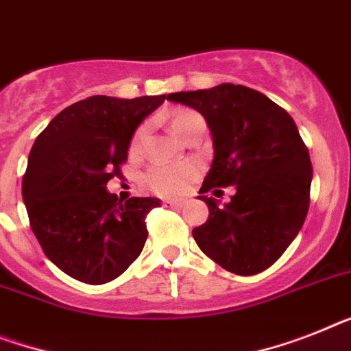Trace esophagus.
Returning a JSON list of instances; mask_svg holds the SVG:
<instances>
[{
    "label": "esophagus",
    "instance_id": "esophagus-1",
    "mask_svg": "<svg viewBox=\"0 0 351 351\" xmlns=\"http://www.w3.org/2000/svg\"><path fill=\"white\" fill-rule=\"evenodd\" d=\"M163 204H165V206H169V208H182V204H184V202H182V201H170V199H165Z\"/></svg>",
    "mask_w": 351,
    "mask_h": 351
}]
</instances>
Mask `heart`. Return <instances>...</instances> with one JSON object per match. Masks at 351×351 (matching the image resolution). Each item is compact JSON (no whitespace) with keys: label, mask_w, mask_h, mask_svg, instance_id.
<instances>
[{"label":"heart","mask_w":351,"mask_h":351,"mask_svg":"<svg viewBox=\"0 0 351 351\" xmlns=\"http://www.w3.org/2000/svg\"><path fill=\"white\" fill-rule=\"evenodd\" d=\"M202 121V118L193 111H178L172 118V130L173 134L181 136L182 132H186L188 129L195 123ZM204 123V121H202ZM145 130L147 127L141 125L134 132L132 138V149H138L143 141ZM197 178V167L192 163H179V165H167L158 163L154 167H150L149 172L145 173V182L150 190H154L156 193L165 197L181 195L188 190V186L195 181Z\"/></svg>","instance_id":"obj_1"}]
</instances>
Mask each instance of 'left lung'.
Returning <instances> with one entry per match:
<instances>
[{"label":"left lung","mask_w":351,"mask_h":351,"mask_svg":"<svg viewBox=\"0 0 351 351\" xmlns=\"http://www.w3.org/2000/svg\"><path fill=\"white\" fill-rule=\"evenodd\" d=\"M167 100L195 109L210 127L213 163L201 193L237 190L226 204L199 195L210 215L192 231L197 245L230 273H262L296 239L311 204L312 163L296 123L263 93L234 84Z\"/></svg>","instance_id":"obj_1"}]
</instances>
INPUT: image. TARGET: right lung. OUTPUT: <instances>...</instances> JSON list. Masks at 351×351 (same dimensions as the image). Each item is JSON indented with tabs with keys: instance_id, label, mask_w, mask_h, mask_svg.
<instances>
[{
	"instance_id": "add662e5",
	"label": "right lung",
	"mask_w": 351,
	"mask_h": 351,
	"mask_svg": "<svg viewBox=\"0 0 351 351\" xmlns=\"http://www.w3.org/2000/svg\"><path fill=\"white\" fill-rule=\"evenodd\" d=\"M165 98L95 95L60 111L32 147L23 178L32 231L48 260L78 282H111L140 256L145 217L161 202H117L107 181L120 176L136 129Z\"/></svg>"
}]
</instances>
